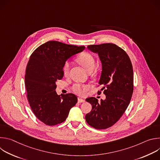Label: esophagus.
Returning <instances> with one entry per match:
<instances>
[{
    "mask_svg": "<svg viewBox=\"0 0 160 160\" xmlns=\"http://www.w3.org/2000/svg\"><path fill=\"white\" fill-rule=\"evenodd\" d=\"M78 103H82V102H85V100L81 99V98H78Z\"/></svg>",
    "mask_w": 160,
    "mask_h": 160,
    "instance_id": "obj_1",
    "label": "esophagus"
}]
</instances>
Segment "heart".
Masks as SVG:
<instances>
[{
	"label": "heart",
	"mask_w": 160,
	"mask_h": 160,
	"mask_svg": "<svg viewBox=\"0 0 160 160\" xmlns=\"http://www.w3.org/2000/svg\"><path fill=\"white\" fill-rule=\"evenodd\" d=\"M77 61L79 64H80L85 69L90 72L94 70V68L96 65V61L94 57L88 52H83L80 54L77 58ZM70 68V62L66 61L64 62L62 71L64 75H67L69 73ZM90 88V85H82L80 83L75 84L72 88L74 92L80 95L83 96L87 92V91Z\"/></svg>",
	"instance_id": "obj_1"
}]
</instances>
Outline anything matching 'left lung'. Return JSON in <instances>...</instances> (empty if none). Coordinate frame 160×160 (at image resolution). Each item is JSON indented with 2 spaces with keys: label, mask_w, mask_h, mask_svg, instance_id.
I'll use <instances>...</instances> for the list:
<instances>
[{
  "label": "left lung",
  "mask_w": 160,
  "mask_h": 160,
  "mask_svg": "<svg viewBox=\"0 0 160 160\" xmlns=\"http://www.w3.org/2000/svg\"><path fill=\"white\" fill-rule=\"evenodd\" d=\"M87 49L98 54L101 62L99 84L103 86L101 90H104L106 99L100 102L93 97L85 99L92 105L85 120L96 129H105L117 122L130 102L133 90L132 64L126 52L114 43L90 45Z\"/></svg>",
  "instance_id": "left-lung-1"
}]
</instances>
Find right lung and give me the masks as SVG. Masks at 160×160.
I'll use <instances>...</instances> for the list:
<instances>
[{
	"instance_id": "1",
	"label": "right lung",
	"mask_w": 160,
	"mask_h": 160,
	"mask_svg": "<svg viewBox=\"0 0 160 160\" xmlns=\"http://www.w3.org/2000/svg\"><path fill=\"white\" fill-rule=\"evenodd\" d=\"M84 49L85 46L49 41L31 55L25 73L27 98L35 115L45 125L64 122L77 102L73 94L58 96L56 83L64 76L62 68L68 59Z\"/></svg>"
}]
</instances>
